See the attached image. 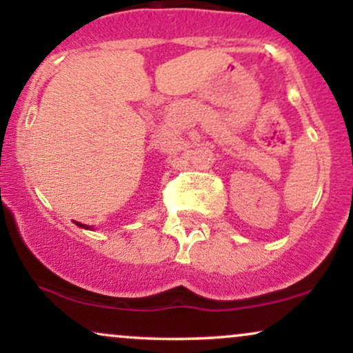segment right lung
Returning a JSON list of instances; mask_svg holds the SVG:
<instances>
[{
    "label": "right lung",
    "instance_id": "right-lung-1",
    "mask_svg": "<svg viewBox=\"0 0 353 353\" xmlns=\"http://www.w3.org/2000/svg\"><path fill=\"white\" fill-rule=\"evenodd\" d=\"M76 225H78V228H83V229H91L92 230V228H89V225H86V224H81V222H74Z\"/></svg>",
    "mask_w": 353,
    "mask_h": 353
}]
</instances>
